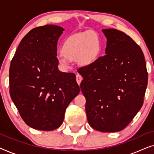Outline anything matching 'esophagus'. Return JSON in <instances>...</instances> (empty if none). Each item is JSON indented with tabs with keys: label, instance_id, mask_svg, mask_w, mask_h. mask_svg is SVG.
Instances as JSON below:
<instances>
[{
	"label": "esophagus",
	"instance_id": "esophagus-1",
	"mask_svg": "<svg viewBox=\"0 0 154 154\" xmlns=\"http://www.w3.org/2000/svg\"><path fill=\"white\" fill-rule=\"evenodd\" d=\"M82 80H83V77H82L80 74H77L76 75V81H77V83H78V84H79V85L81 84Z\"/></svg>",
	"mask_w": 154,
	"mask_h": 154
}]
</instances>
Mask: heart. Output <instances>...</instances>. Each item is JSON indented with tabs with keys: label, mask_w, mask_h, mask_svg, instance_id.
<instances>
[{
	"label": "heart",
	"mask_w": 154,
	"mask_h": 154,
	"mask_svg": "<svg viewBox=\"0 0 154 154\" xmlns=\"http://www.w3.org/2000/svg\"><path fill=\"white\" fill-rule=\"evenodd\" d=\"M101 49L100 40L97 36L83 33L69 36L63 43L62 52L58 55V61L67 67L69 60H75L78 64L89 65L97 59Z\"/></svg>",
	"instance_id": "b5f03b06"
}]
</instances>
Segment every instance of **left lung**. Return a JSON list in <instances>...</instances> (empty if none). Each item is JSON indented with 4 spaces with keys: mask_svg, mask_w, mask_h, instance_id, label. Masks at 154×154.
Masks as SVG:
<instances>
[{
    "mask_svg": "<svg viewBox=\"0 0 154 154\" xmlns=\"http://www.w3.org/2000/svg\"><path fill=\"white\" fill-rule=\"evenodd\" d=\"M107 38L106 55L78 72L86 99L88 123L94 130L114 132L129 124L144 102L148 73L140 46L125 33L102 29Z\"/></svg>",
    "mask_w": 154,
    "mask_h": 154,
    "instance_id": "obj_1",
    "label": "left lung"
}]
</instances>
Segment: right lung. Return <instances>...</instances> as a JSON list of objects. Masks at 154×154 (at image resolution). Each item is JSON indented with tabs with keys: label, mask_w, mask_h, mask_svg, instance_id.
<instances>
[{
	"label": "right lung",
	"mask_w": 154,
	"mask_h": 154,
	"mask_svg": "<svg viewBox=\"0 0 154 154\" xmlns=\"http://www.w3.org/2000/svg\"><path fill=\"white\" fill-rule=\"evenodd\" d=\"M64 29L48 24L21 41L10 67V94L29 127L51 131L61 126L66 107L80 92L75 75L58 69L57 45Z\"/></svg>",
	"instance_id": "obj_1"
}]
</instances>
